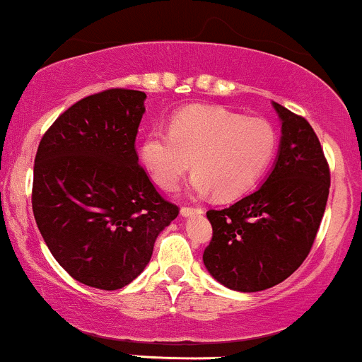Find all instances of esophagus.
Here are the masks:
<instances>
[{"label": "esophagus", "mask_w": 362, "mask_h": 362, "mask_svg": "<svg viewBox=\"0 0 362 362\" xmlns=\"http://www.w3.org/2000/svg\"><path fill=\"white\" fill-rule=\"evenodd\" d=\"M200 214H203L202 206H188V205H185L181 209L182 217H192V215H200Z\"/></svg>", "instance_id": "34e87169"}]
</instances>
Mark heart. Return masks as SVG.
Masks as SVG:
<instances>
[{"label":"heart","mask_w":362,"mask_h":362,"mask_svg":"<svg viewBox=\"0 0 362 362\" xmlns=\"http://www.w3.org/2000/svg\"><path fill=\"white\" fill-rule=\"evenodd\" d=\"M275 150L277 132L267 119L192 105L173 117L169 132H150L140 157L160 188H176L193 162L194 192L234 198L257 185Z\"/></svg>","instance_id":"heart-1"}]
</instances>
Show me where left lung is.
<instances>
[{"mask_svg": "<svg viewBox=\"0 0 362 362\" xmlns=\"http://www.w3.org/2000/svg\"><path fill=\"white\" fill-rule=\"evenodd\" d=\"M282 138L274 169L262 186L234 205L209 210L212 241L203 263L222 286L258 292L301 267L327 206L330 168L311 124L277 103Z\"/></svg>", "mask_w": 362, "mask_h": 362, "instance_id": "1", "label": "left lung"}]
</instances>
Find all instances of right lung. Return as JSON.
<instances>
[{
  "mask_svg": "<svg viewBox=\"0 0 362 362\" xmlns=\"http://www.w3.org/2000/svg\"><path fill=\"white\" fill-rule=\"evenodd\" d=\"M145 92L109 88L68 107L40 140L32 210L47 247L73 279L116 291L150 262L180 214L138 164Z\"/></svg>",
  "mask_w": 362,
  "mask_h": 362,
  "instance_id": "1",
  "label": "right lung"
}]
</instances>
